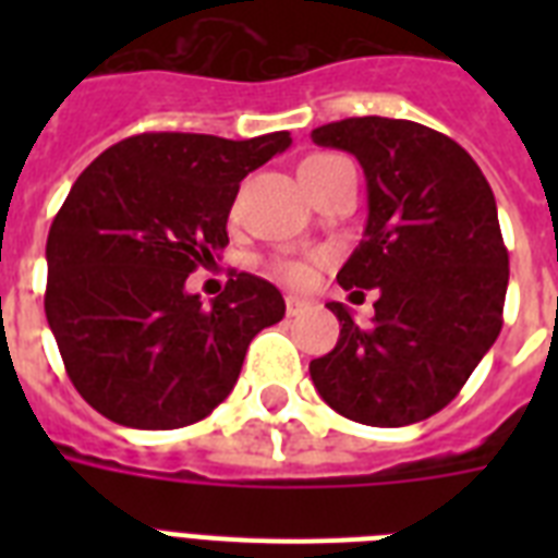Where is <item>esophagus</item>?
Instances as JSON below:
<instances>
[{
    "label": "esophagus",
    "instance_id": "34e87169",
    "mask_svg": "<svg viewBox=\"0 0 558 558\" xmlns=\"http://www.w3.org/2000/svg\"><path fill=\"white\" fill-rule=\"evenodd\" d=\"M304 306H306L304 298L287 295V313H289V315H298V313H301V310H304Z\"/></svg>",
    "mask_w": 558,
    "mask_h": 558
}]
</instances>
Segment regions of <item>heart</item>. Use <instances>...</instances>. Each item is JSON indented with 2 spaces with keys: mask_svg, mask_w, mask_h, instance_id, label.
<instances>
[{
  "mask_svg": "<svg viewBox=\"0 0 558 558\" xmlns=\"http://www.w3.org/2000/svg\"><path fill=\"white\" fill-rule=\"evenodd\" d=\"M332 159H339V156H324V153L310 156V159H304V165H301V173H304V170L322 168V165H327V161ZM271 271H275L280 280H287V283H304V280L310 278V269L298 260H275L271 263Z\"/></svg>",
  "mask_w": 558,
  "mask_h": 558,
  "instance_id": "b5f03b06",
  "label": "heart"
}]
</instances>
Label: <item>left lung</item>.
<instances>
[{"label": "left lung", "instance_id": "obj_1", "mask_svg": "<svg viewBox=\"0 0 558 558\" xmlns=\"http://www.w3.org/2000/svg\"><path fill=\"white\" fill-rule=\"evenodd\" d=\"M313 142L353 153L367 179L365 240L341 266L350 298L376 292L367 327L344 304L336 348L310 362L332 411L397 428L442 411L504 324L510 254L493 187L458 142L402 118H344Z\"/></svg>", "mask_w": 558, "mask_h": 558}]
</instances>
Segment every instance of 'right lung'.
<instances>
[{"instance_id": "1", "label": "right lung", "mask_w": 558, "mask_h": 558, "mask_svg": "<svg viewBox=\"0 0 558 558\" xmlns=\"http://www.w3.org/2000/svg\"><path fill=\"white\" fill-rule=\"evenodd\" d=\"M289 144V133H142L77 177L48 231L46 318L98 414L182 428L231 393L254 336L287 313L283 295L240 271L202 306L185 280L228 245L240 182Z\"/></svg>"}]
</instances>
